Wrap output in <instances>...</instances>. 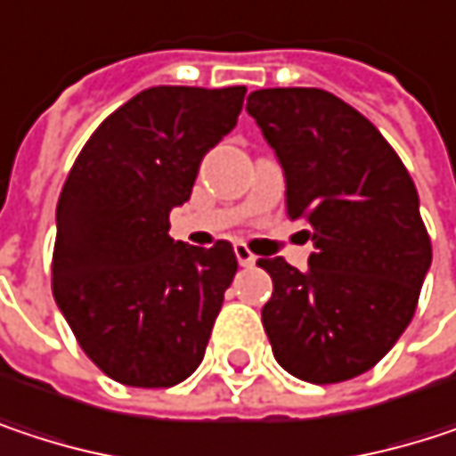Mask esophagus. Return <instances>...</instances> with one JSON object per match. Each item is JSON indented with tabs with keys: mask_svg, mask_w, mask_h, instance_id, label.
Here are the masks:
<instances>
[{
	"mask_svg": "<svg viewBox=\"0 0 456 456\" xmlns=\"http://www.w3.org/2000/svg\"><path fill=\"white\" fill-rule=\"evenodd\" d=\"M234 256H237L240 266H253V264H256V256H253L250 248L242 245V242H234Z\"/></svg>",
	"mask_w": 456,
	"mask_h": 456,
	"instance_id": "obj_1",
	"label": "esophagus"
}]
</instances>
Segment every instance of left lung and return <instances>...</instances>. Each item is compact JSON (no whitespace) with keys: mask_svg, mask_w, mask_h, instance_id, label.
<instances>
[{"mask_svg":"<svg viewBox=\"0 0 456 456\" xmlns=\"http://www.w3.org/2000/svg\"><path fill=\"white\" fill-rule=\"evenodd\" d=\"M248 113L282 163L288 216L317 248L306 272L258 258L274 282L261 309L274 359L306 383L351 380L402 338L430 269L414 182L375 124L324 89H258Z\"/></svg>","mask_w":456,"mask_h":456,"instance_id":"obj_1","label":"left lung"}]
</instances>
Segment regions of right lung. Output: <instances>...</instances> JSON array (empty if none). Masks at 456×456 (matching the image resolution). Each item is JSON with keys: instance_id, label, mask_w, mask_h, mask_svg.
I'll list each match as a JSON object with an SVG mask.
<instances>
[{"instance_id": "add662e5", "label": "right lung", "mask_w": 456, "mask_h": 456, "mask_svg": "<svg viewBox=\"0 0 456 456\" xmlns=\"http://www.w3.org/2000/svg\"><path fill=\"white\" fill-rule=\"evenodd\" d=\"M245 86H152L110 113L57 200L52 293L84 354L116 383L171 388L203 362L237 272L227 240L168 237L203 155L229 134Z\"/></svg>"}]
</instances>
